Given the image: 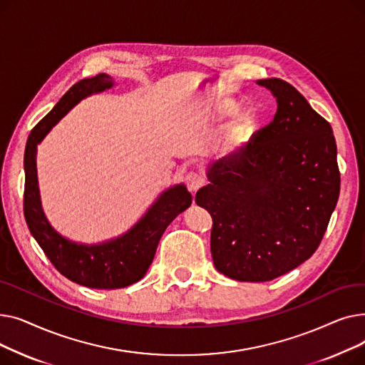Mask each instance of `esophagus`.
Instances as JSON below:
<instances>
[{
    "label": "esophagus",
    "instance_id": "1",
    "mask_svg": "<svg viewBox=\"0 0 365 365\" xmlns=\"http://www.w3.org/2000/svg\"><path fill=\"white\" fill-rule=\"evenodd\" d=\"M186 185L190 189V192L195 194L197 190L204 185V179L201 178V175H198V173L190 171L186 175Z\"/></svg>",
    "mask_w": 365,
    "mask_h": 365
}]
</instances>
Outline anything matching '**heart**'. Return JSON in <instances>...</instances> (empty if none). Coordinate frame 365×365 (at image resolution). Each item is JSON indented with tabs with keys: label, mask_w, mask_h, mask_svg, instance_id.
I'll return each mask as SVG.
<instances>
[{
	"label": "heart",
	"mask_w": 365,
	"mask_h": 365,
	"mask_svg": "<svg viewBox=\"0 0 365 365\" xmlns=\"http://www.w3.org/2000/svg\"><path fill=\"white\" fill-rule=\"evenodd\" d=\"M223 110H225V113H229V115H231V113H234V112L237 110V108H235L234 105H225ZM244 120H245V118H241V123H242Z\"/></svg>",
	"instance_id": "1"
}]
</instances>
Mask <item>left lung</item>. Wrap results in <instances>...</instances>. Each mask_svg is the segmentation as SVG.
Instances as JSON below:
<instances>
[{
	"instance_id": "obj_1",
	"label": "left lung",
	"mask_w": 365,
	"mask_h": 365,
	"mask_svg": "<svg viewBox=\"0 0 365 365\" xmlns=\"http://www.w3.org/2000/svg\"><path fill=\"white\" fill-rule=\"evenodd\" d=\"M277 99L271 124L208 165L195 202L213 217L212 257L223 275L278 278L318 248L340 192L331 125L279 78L259 80Z\"/></svg>"
}]
</instances>
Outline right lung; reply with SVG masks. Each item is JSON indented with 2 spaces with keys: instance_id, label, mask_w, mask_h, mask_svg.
Masks as SVG:
<instances>
[{
  "instance_id": "obj_1",
  "label": "right lung",
  "mask_w": 365,
  "mask_h": 365,
  "mask_svg": "<svg viewBox=\"0 0 365 365\" xmlns=\"http://www.w3.org/2000/svg\"><path fill=\"white\" fill-rule=\"evenodd\" d=\"M113 86L115 81L108 73H99L73 84L32 128L24 158V212L32 237L63 277L80 285L101 290L123 289L142 279L167 226L192 204V195L183 183L171 186L127 232L99 244L75 242L61 235L47 220L38 187L36 146L76 103Z\"/></svg>"
}]
</instances>
